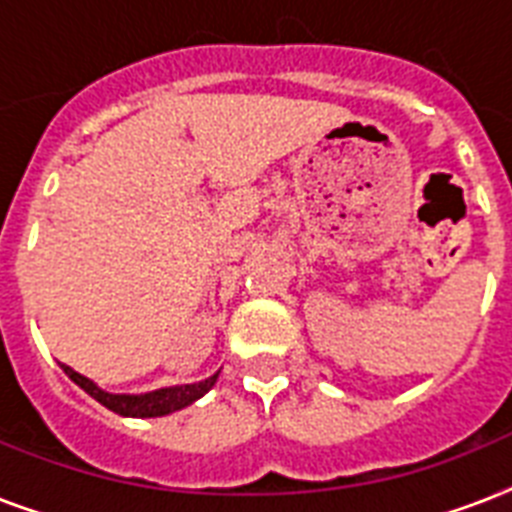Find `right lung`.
Here are the masks:
<instances>
[{
    "label": "right lung",
    "mask_w": 512,
    "mask_h": 512,
    "mask_svg": "<svg viewBox=\"0 0 512 512\" xmlns=\"http://www.w3.org/2000/svg\"><path fill=\"white\" fill-rule=\"evenodd\" d=\"M60 366L84 393H90L95 401H100L111 412L122 414V417H164V414L177 412V409H183V406L193 404L196 398L204 396L215 385L217 374H220H212L207 380L193 382V385H175V388H162L154 390V393H143V396H127V393H108V390L98 388L92 380H87L84 374L74 372L71 366Z\"/></svg>",
    "instance_id": "add662e5"
}]
</instances>
